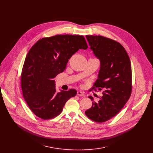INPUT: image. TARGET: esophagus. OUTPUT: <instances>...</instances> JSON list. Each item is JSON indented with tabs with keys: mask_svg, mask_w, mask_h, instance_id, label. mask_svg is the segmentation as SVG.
I'll list each match as a JSON object with an SVG mask.
<instances>
[{
	"mask_svg": "<svg viewBox=\"0 0 153 153\" xmlns=\"http://www.w3.org/2000/svg\"><path fill=\"white\" fill-rule=\"evenodd\" d=\"M77 95L79 96H82V97H85V94L83 92H82V91H77Z\"/></svg>",
	"mask_w": 153,
	"mask_h": 153,
	"instance_id": "34e87169",
	"label": "esophagus"
}]
</instances>
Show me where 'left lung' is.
<instances>
[{
    "label": "left lung",
    "mask_w": 153,
    "mask_h": 153,
    "mask_svg": "<svg viewBox=\"0 0 153 153\" xmlns=\"http://www.w3.org/2000/svg\"><path fill=\"white\" fill-rule=\"evenodd\" d=\"M90 49L100 60L98 78L91 90H103L97 102L92 96V106L85 113L96 122H104L116 116L130 97L132 90L131 65L123 47L101 36L86 35Z\"/></svg>",
    "instance_id": "left-lung-1"
}]
</instances>
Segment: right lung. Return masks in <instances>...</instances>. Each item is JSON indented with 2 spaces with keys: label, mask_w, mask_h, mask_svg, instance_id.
Instances as JSON below:
<instances>
[{
  "label": "right lung",
  "mask_w": 153,
  "mask_h": 153,
  "mask_svg": "<svg viewBox=\"0 0 153 153\" xmlns=\"http://www.w3.org/2000/svg\"><path fill=\"white\" fill-rule=\"evenodd\" d=\"M88 48L83 36L56 35L40 39L28 51L21 74L23 96L37 117L51 119L59 116L67 100L77 91L57 93L54 78L62 73L71 57Z\"/></svg>",
  "instance_id": "right-lung-1"
}]
</instances>
